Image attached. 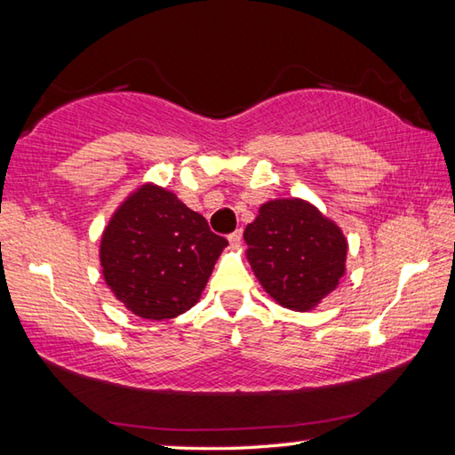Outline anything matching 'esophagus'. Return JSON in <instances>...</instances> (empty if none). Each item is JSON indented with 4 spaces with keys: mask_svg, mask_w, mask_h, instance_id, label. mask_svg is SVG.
<instances>
[{
    "mask_svg": "<svg viewBox=\"0 0 455 455\" xmlns=\"http://www.w3.org/2000/svg\"><path fill=\"white\" fill-rule=\"evenodd\" d=\"M227 238H228V243H230V244H238V243L243 241V230H241V228H236L235 233H230Z\"/></svg>",
    "mask_w": 455,
    "mask_h": 455,
    "instance_id": "esophagus-1",
    "label": "esophagus"
}]
</instances>
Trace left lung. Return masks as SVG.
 <instances>
[{
  "instance_id": "left-lung-1",
  "label": "left lung",
  "mask_w": 455,
  "mask_h": 455,
  "mask_svg": "<svg viewBox=\"0 0 455 455\" xmlns=\"http://www.w3.org/2000/svg\"><path fill=\"white\" fill-rule=\"evenodd\" d=\"M246 257L263 289L287 309H313L345 273L347 241L303 200H271L244 228Z\"/></svg>"
}]
</instances>
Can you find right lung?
<instances>
[{"label":"right lung","mask_w":455,"mask_h":455,"mask_svg":"<svg viewBox=\"0 0 455 455\" xmlns=\"http://www.w3.org/2000/svg\"><path fill=\"white\" fill-rule=\"evenodd\" d=\"M227 244L172 192L146 184L106 227L100 263L118 301L138 317L163 321L198 301Z\"/></svg>","instance_id":"add662e5"}]
</instances>
